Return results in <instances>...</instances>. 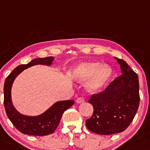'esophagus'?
Here are the masks:
<instances>
[{"label":"esophagus","mask_w":150,"mask_h":150,"mask_svg":"<svg viewBox=\"0 0 150 150\" xmlns=\"http://www.w3.org/2000/svg\"><path fill=\"white\" fill-rule=\"evenodd\" d=\"M76 102L78 103H84L85 100L83 98H78L76 99Z\"/></svg>","instance_id":"34e87169"}]
</instances>
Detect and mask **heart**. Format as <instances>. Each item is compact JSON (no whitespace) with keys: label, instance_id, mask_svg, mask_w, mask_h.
<instances>
[{"label":"heart","instance_id":"heart-1","mask_svg":"<svg viewBox=\"0 0 150 150\" xmlns=\"http://www.w3.org/2000/svg\"><path fill=\"white\" fill-rule=\"evenodd\" d=\"M112 75L111 67L99 62H83L75 66L72 71V78L78 82L88 80L86 84L88 92L96 94L100 92Z\"/></svg>","mask_w":150,"mask_h":150}]
</instances>
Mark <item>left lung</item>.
Returning a JSON list of instances; mask_svg holds the SVG:
<instances>
[{"label":"left lung","instance_id":"obj_1","mask_svg":"<svg viewBox=\"0 0 150 150\" xmlns=\"http://www.w3.org/2000/svg\"><path fill=\"white\" fill-rule=\"evenodd\" d=\"M122 75L103 91L93 94L88 103L93 106L92 116L86 121L88 130L109 135L124 132L134 118L139 104L138 76L127 62L115 57Z\"/></svg>","mask_w":150,"mask_h":150}]
</instances>
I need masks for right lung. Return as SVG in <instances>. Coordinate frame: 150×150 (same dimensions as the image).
<instances>
[{"mask_svg":"<svg viewBox=\"0 0 150 150\" xmlns=\"http://www.w3.org/2000/svg\"><path fill=\"white\" fill-rule=\"evenodd\" d=\"M54 58L47 57L36 58L26 64L16 67L6 78L4 83V106L8 117L14 127L24 134L34 136H45L54 133L58 127L63 113L73 105V100L56 102L45 112L39 116H29L21 114L13 106L11 100V88L14 80L23 70L37 64L50 66Z\"/></svg>","mask_w":150,"mask_h":150,"instance_id":"add662e5","label":"right lung"}]
</instances>
